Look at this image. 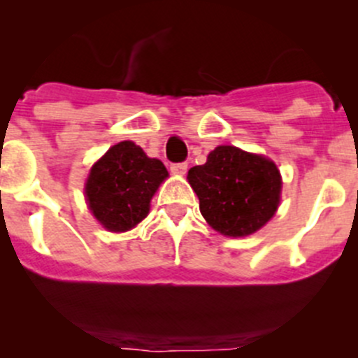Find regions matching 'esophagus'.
Instances as JSON below:
<instances>
[{
    "label": "esophagus",
    "instance_id": "obj_1",
    "mask_svg": "<svg viewBox=\"0 0 358 358\" xmlns=\"http://www.w3.org/2000/svg\"><path fill=\"white\" fill-rule=\"evenodd\" d=\"M187 162H173L171 166H169V169H171L173 175H185L187 173Z\"/></svg>",
    "mask_w": 358,
    "mask_h": 358
}]
</instances>
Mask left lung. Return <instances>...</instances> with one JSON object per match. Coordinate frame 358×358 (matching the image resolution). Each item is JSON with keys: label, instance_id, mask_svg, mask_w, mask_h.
I'll use <instances>...</instances> for the list:
<instances>
[{"label": "left lung", "instance_id": "obj_1", "mask_svg": "<svg viewBox=\"0 0 358 358\" xmlns=\"http://www.w3.org/2000/svg\"><path fill=\"white\" fill-rule=\"evenodd\" d=\"M206 222L223 236L244 237L273 216L280 197V173L268 159L220 145L202 166L189 169Z\"/></svg>", "mask_w": 358, "mask_h": 358}]
</instances>
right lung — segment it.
<instances>
[{
  "mask_svg": "<svg viewBox=\"0 0 358 358\" xmlns=\"http://www.w3.org/2000/svg\"><path fill=\"white\" fill-rule=\"evenodd\" d=\"M168 176L159 159L145 156L133 142L110 147L95 162L86 183V199L95 218L112 232L142 222L159 183Z\"/></svg>",
  "mask_w": 358,
  "mask_h": 358,
  "instance_id": "1",
  "label": "right lung"
}]
</instances>
